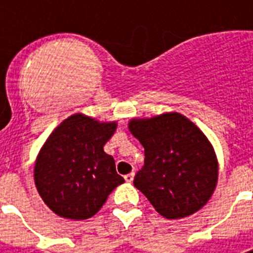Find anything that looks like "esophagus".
Wrapping results in <instances>:
<instances>
[{
	"instance_id": "34e87169",
	"label": "esophagus",
	"mask_w": 253,
	"mask_h": 253,
	"mask_svg": "<svg viewBox=\"0 0 253 253\" xmlns=\"http://www.w3.org/2000/svg\"><path fill=\"white\" fill-rule=\"evenodd\" d=\"M134 177H135V173L131 172V173H128V174H126V176H125V180H126L127 182H132Z\"/></svg>"
}]
</instances>
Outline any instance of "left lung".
Listing matches in <instances>:
<instances>
[{
    "label": "left lung",
    "instance_id": "left-lung-1",
    "mask_svg": "<svg viewBox=\"0 0 253 253\" xmlns=\"http://www.w3.org/2000/svg\"><path fill=\"white\" fill-rule=\"evenodd\" d=\"M128 130L144 147V167L135 188L167 219L197 212L218 182V159L208 136L185 115L172 111L132 118Z\"/></svg>",
    "mask_w": 253,
    "mask_h": 253
}]
</instances>
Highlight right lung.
<instances>
[{
  "mask_svg": "<svg viewBox=\"0 0 253 253\" xmlns=\"http://www.w3.org/2000/svg\"><path fill=\"white\" fill-rule=\"evenodd\" d=\"M117 121L99 122L77 113L49 134L35 160L34 181L42 200L56 215L83 220L99 211L122 176L103 146Z\"/></svg>",
  "mask_w": 253,
  "mask_h": 253,
  "instance_id": "add662e5",
  "label": "right lung"
}]
</instances>
